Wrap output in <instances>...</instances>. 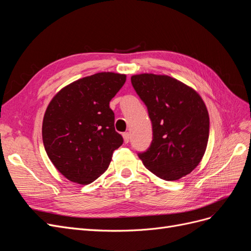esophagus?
<instances>
[{
	"label": "esophagus",
	"instance_id": "esophagus-1",
	"mask_svg": "<svg viewBox=\"0 0 251 251\" xmlns=\"http://www.w3.org/2000/svg\"><path fill=\"white\" fill-rule=\"evenodd\" d=\"M123 137H124L125 143H128V141H130V134H128V133H124Z\"/></svg>",
	"mask_w": 251,
	"mask_h": 251
}]
</instances>
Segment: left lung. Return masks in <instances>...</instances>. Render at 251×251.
Instances as JSON below:
<instances>
[{"mask_svg": "<svg viewBox=\"0 0 251 251\" xmlns=\"http://www.w3.org/2000/svg\"><path fill=\"white\" fill-rule=\"evenodd\" d=\"M131 81L153 126L151 146L138 157L163 180L186 176L202 160L208 142L209 116L201 96L168 75L142 73Z\"/></svg>", "mask_w": 251, "mask_h": 251, "instance_id": "left-lung-1", "label": "left lung"}]
</instances>
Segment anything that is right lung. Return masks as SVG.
<instances>
[{
  "label": "right lung",
  "instance_id": "add662e5",
  "mask_svg": "<svg viewBox=\"0 0 251 251\" xmlns=\"http://www.w3.org/2000/svg\"><path fill=\"white\" fill-rule=\"evenodd\" d=\"M125 74L100 72L71 82L52 98L43 120V142L56 170L68 180L89 184L108 170L124 142L114 126L112 98Z\"/></svg>",
  "mask_w": 251,
  "mask_h": 251
}]
</instances>
